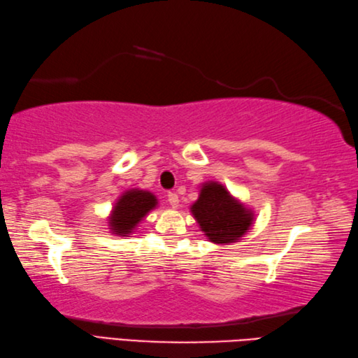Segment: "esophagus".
Masks as SVG:
<instances>
[{
  "label": "esophagus",
  "instance_id": "obj_1",
  "mask_svg": "<svg viewBox=\"0 0 358 358\" xmlns=\"http://www.w3.org/2000/svg\"><path fill=\"white\" fill-rule=\"evenodd\" d=\"M166 196H169V202L171 205V208H178V206H179V197H178V194L176 193H169Z\"/></svg>",
  "mask_w": 358,
  "mask_h": 358
}]
</instances>
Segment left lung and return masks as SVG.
<instances>
[{
    "label": "left lung",
    "mask_w": 358,
    "mask_h": 358,
    "mask_svg": "<svg viewBox=\"0 0 358 358\" xmlns=\"http://www.w3.org/2000/svg\"><path fill=\"white\" fill-rule=\"evenodd\" d=\"M201 231L216 245L239 242L250 231L256 214L216 180L202 184L199 197L189 206Z\"/></svg>",
    "instance_id": "1"
}]
</instances>
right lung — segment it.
I'll return each mask as SVG.
<instances>
[{
  "label": "right lung",
  "instance_id": "add662e5",
  "mask_svg": "<svg viewBox=\"0 0 358 358\" xmlns=\"http://www.w3.org/2000/svg\"><path fill=\"white\" fill-rule=\"evenodd\" d=\"M157 206V197L147 189H127L112 206L108 216L110 233L129 237L147 214Z\"/></svg>",
  "mask_w": 358,
  "mask_h": 358
}]
</instances>
